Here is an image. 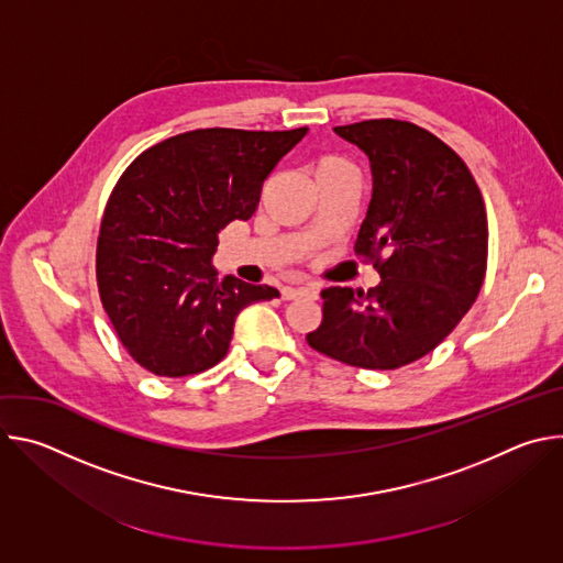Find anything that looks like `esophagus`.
Here are the masks:
<instances>
[{"mask_svg": "<svg viewBox=\"0 0 563 563\" xmlns=\"http://www.w3.org/2000/svg\"><path fill=\"white\" fill-rule=\"evenodd\" d=\"M302 296H316V291L307 285H298V287H283V298L285 300H296Z\"/></svg>", "mask_w": 563, "mask_h": 563, "instance_id": "1", "label": "esophagus"}]
</instances>
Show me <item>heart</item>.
<instances>
[{
  "label": "heart",
  "mask_w": 563,
  "mask_h": 563,
  "mask_svg": "<svg viewBox=\"0 0 563 563\" xmlns=\"http://www.w3.org/2000/svg\"><path fill=\"white\" fill-rule=\"evenodd\" d=\"M341 167H347L345 159L334 157V155H328V157H320V159H318L316 172H323V169H341Z\"/></svg>",
  "instance_id": "obj_1"
}]
</instances>
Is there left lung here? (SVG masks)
Listing matches in <instances>:
<instances>
[{"label": "left lung", "mask_w": 563, "mask_h": 563, "mask_svg": "<svg viewBox=\"0 0 563 563\" xmlns=\"http://www.w3.org/2000/svg\"><path fill=\"white\" fill-rule=\"evenodd\" d=\"M369 157L372 198L356 252L380 283L330 287L307 343L365 369H396L430 354L467 313L488 263V218L463 159L430 131L400 120L336 126Z\"/></svg>", "instance_id": "8db88e82"}]
</instances>
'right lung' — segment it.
Wrapping results in <instances>:
<instances>
[{"mask_svg":"<svg viewBox=\"0 0 563 563\" xmlns=\"http://www.w3.org/2000/svg\"><path fill=\"white\" fill-rule=\"evenodd\" d=\"M198 129L144 151L115 185L98 240L102 305L126 352L155 376L220 363L235 316L278 298L269 285L218 280V233L250 220L263 183L307 135Z\"/></svg>","mask_w":563,"mask_h":563,"instance_id":"right-lung-1","label":"right lung"}]
</instances>
